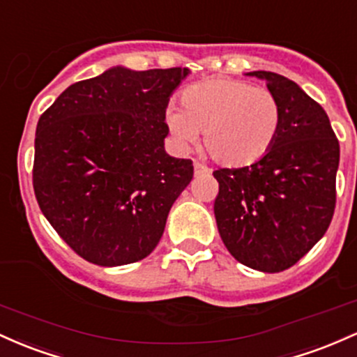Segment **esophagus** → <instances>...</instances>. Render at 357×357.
<instances>
[{
    "instance_id": "obj_1",
    "label": "esophagus",
    "mask_w": 357,
    "mask_h": 357,
    "mask_svg": "<svg viewBox=\"0 0 357 357\" xmlns=\"http://www.w3.org/2000/svg\"><path fill=\"white\" fill-rule=\"evenodd\" d=\"M194 170H195V175H202V174H207V172H209V168H207L206 165H202V163L195 162L194 163Z\"/></svg>"
}]
</instances>
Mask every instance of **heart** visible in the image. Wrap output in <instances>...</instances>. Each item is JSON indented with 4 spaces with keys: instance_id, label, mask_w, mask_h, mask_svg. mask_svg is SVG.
I'll return each mask as SVG.
<instances>
[{
    "instance_id": "b5f03b06",
    "label": "heart",
    "mask_w": 357,
    "mask_h": 357,
    "mask_svg": "<svg viewBox=\"0 0 357 357\" xmlns=\"http://www.w3.org/2000/svg\"><path fill=\"white\" fill-rule=\"evenodd\" d=\"M182 109L168 106L165 123L178 145L204 133V148L218 163L248 167L265 158L282 131L283 109L265 87L234 79H212L183 91Z\"/></svg>"
}]
</instances>
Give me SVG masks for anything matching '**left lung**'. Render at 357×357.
Returning <instances> with one entry per match:
<instances>
[{
  "instance_id": "8db88e82",
  "label": "left lung",
  "mask_w": 357,
  "mask_h": 357,
  "mask_svg": "<svg viewBox=\"0 0 357 357\" xmlns=\"http://www.w3.org/2000/svg\"><path fill=\"white\" fill-rule=\"evenodd\" d=\"M265 79L278 98L283 123L270 153L241 168H219L214 214L227 251L265 273L294 266L326 234L335 209L339 142L329 116L294 81Z\"/></svg>"
}]
</instances>
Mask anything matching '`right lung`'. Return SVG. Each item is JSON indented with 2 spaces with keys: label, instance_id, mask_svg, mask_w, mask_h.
Returning a JSON list of instances; mask_svg holds the SVG:
<instances>
[{
  "label": "right lung",
  "instance_id": "right-lung-1",
  "mask_svg": "<svg viewBox=\"0 0 357 357\" xmlns=\"http://www.w3.org/2000/svg\"><path fill=\"white\" fill-rule=\"evenodd\" d=\"M189 69L113 67L67 87L38 119L33 190L47 221L99 266L155 250L192 160L163 148L165 109Z\"/></svg>",
  "mask_w": 357,
  "mask_h": 357
}]
</instances>
